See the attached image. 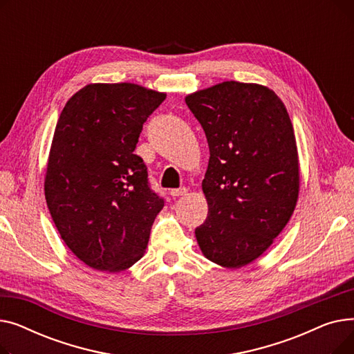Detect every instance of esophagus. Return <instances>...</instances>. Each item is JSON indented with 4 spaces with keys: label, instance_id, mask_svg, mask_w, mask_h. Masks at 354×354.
<instances>
[{
    "label": "esophagus",
    "instance_id": "esophagus-1",
    "mask_svg": "<svg viewBox=\"0 0 354 354\" xmlns=\"http://www.w3.org/2000/svg\"><path fill=\"white\" fill-rule=\"evenodd\" d=\"M188 192V189L187 188H179V189H172L171 191V195L174 196V198H176V196H182V195H185Z\"/></svg>",
    "mask_w": 354,
    "mask_h": 354
}]
</instances>
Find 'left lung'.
Returning <instances> with one entry per match:
<instances>
[{"instance_id": "obj_1", "label": "left lung", "mask_w": 354, "mask_h": 354, "mask_svg": "<svg viewBox=\"0 0 354 354\" xmlns=\"http://www.w3.org/2000/svg\"><path fill=\"white\" fill-rule=\"evenodd\" d=\"M185 102L209 146L202 180L208 216L195 230L198 245L221 267H245L271 247L299 201L288 111L267 86L234 80L194 91Z\"/></svg>"}]
</instances>
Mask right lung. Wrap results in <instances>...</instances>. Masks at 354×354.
Returning <instances> with one entry per match:
<instances>
[{
	"instance_id": "obj_1",
	"label": "right lung",
	"mask_w": 354,
	"mask_h": 354,
	"mask_svg": "<svg viewBox=\"0 0 354 354\" xmlns=\"http://www.w3.org/2000/svg\"><path fill=\"white\" fill-rule=\"evenodd\" d=\"M166 93L90 83L67 100L50 147L44 194L64 244L93 270L120 272L143 257L163 199L135 147Z\"/></svg>"
}]
</instances>
